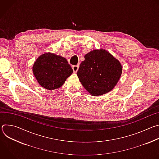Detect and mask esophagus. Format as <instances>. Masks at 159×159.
<instances>
[{"instance_id":"esophagus-1","label":"esophagus","mask_w":159,"mask_h":159,"mask_svg":"<svg viewBox=\"0 0 159 159\" xmlns=\"http://www.w3.org/2000/svg\"><path fill=\"white\" fill-rule=\"evenodd\" d=\"M72 69H73V71L74 73H76L79 69V65H72Z\"/></svg>"}]
</instances>
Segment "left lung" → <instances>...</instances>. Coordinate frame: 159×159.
I'll return each mask as SVG.
<instances>
[{
    "label": "left lung",
    "mask_w": 159,
    "mask_h": 159,
    "mask_svg": "<svg viewBox=\"0 0 159 159\" xmlns=\"http://www.w3.org/2000/svg\"><path fill=\"white\" fill-rule=\"evenodd\" d=\"M77 75L90 94H104L115 87L121 72V63L104 50H95L84 57Z\"/></svg>",
    "instance_id": "8db88e82"
}]
</instances>
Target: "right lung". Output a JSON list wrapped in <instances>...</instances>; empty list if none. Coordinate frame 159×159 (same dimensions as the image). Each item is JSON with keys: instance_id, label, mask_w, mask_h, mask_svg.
Masks as SVG:
<instances>
[{"instance_id": "add662e5", "label": "right lung", "mask_w": 159, "mask_h": 159, "mask_svg": "<svg viewBox=\"0 0 159 159\" xmlns=\"http://www.w3.org/2000/svg\"><path fill=\"white\" fill-rule=\"evenodd\" d=\"M33 72L39 85L53 90L63 84L73 70L65 58L47 53L38 58L33 65Z\"/></svg>"}]
</instances>
